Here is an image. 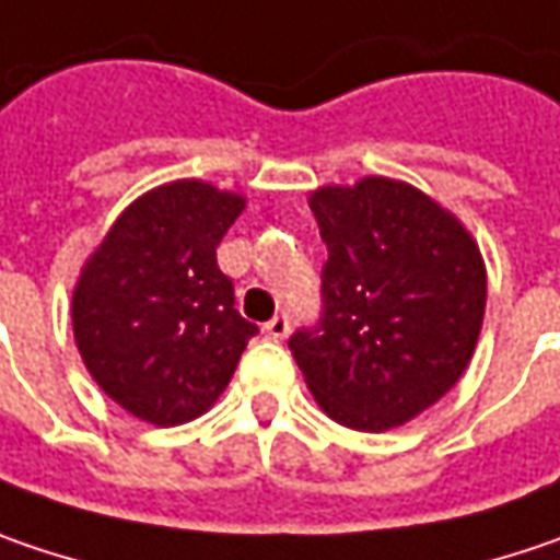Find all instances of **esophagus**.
Returning a JSON list of instances; mask_svg holds the SVG:
<instances>
[{
    "label": "esophagus",
    "mask_w": 560,
    "mask_h": 560,
    "mask_svg": "<svg viewBox=\"0 0 560 560\" xmlns=\"http://www.w3.org/2000/svg\"><path fill=\"white\" fill-rule=\"evenodd\" d=\"M262 329H266V336H269V339H276V342H279V339H284V336L291 332V319H288L284 313H279V316H272Z\"/></svg>",
    "instance_id": "esophagus-1"
}]
</instances>
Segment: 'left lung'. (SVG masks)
Returning <instances> with one entry per match:
<instances>
[{
  "mask_svg": "<svg viewBox=\"0 0 560 560\" xmlns=\"http://www.w3.org/2000/svg\"><path fill=\"white\" fill-rule=\"evenodd\" d=\"M323 311L288 348L316 402L354 431H386L463 377L485 316V262L466 228L415 186L364 177L311 196Z\"/></svg>",
  "mask_w": 560,
  "mask_h": 560,
  "instance_id": "8db88e82",
  "label": "left lung"
}]
</instances>
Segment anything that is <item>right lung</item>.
<instances>
[{
  "instance_id": "right-lung-1",
  "label": "right lung",
  "mask_w": 560,
  "mask_h": 560,
  "mask_svg": "<svg viewBox=\"0 0 560 560\" xmlns=\"http://www.w3.org/2000/svg\"><path fill=\"white\" fill-rule=\"evenodd\" d=\"M244 199L177 180L136 199L88 259L72 298L84 368L136 418L192 421L234 377L259 332L234 307L218 244Z\"/></svg>"
}]
</instances>
